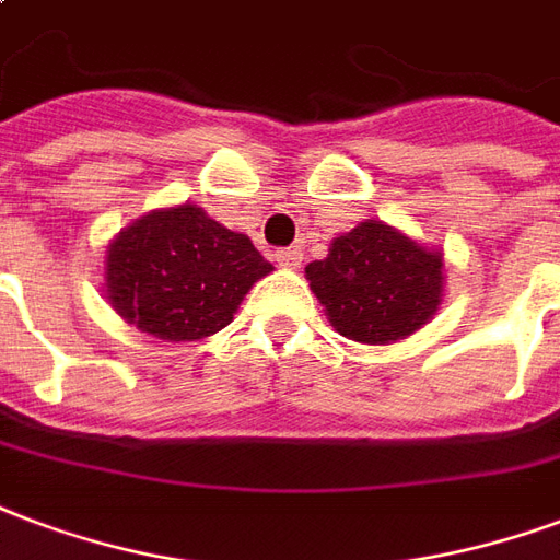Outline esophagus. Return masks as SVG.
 <instances>
[{
    "instance_id": "esophagus-1",
    "label": "esophagus",
    "mask_w": 560,
    "mask_h": 560,
    "mask_svg": "<svg viewBox=\"0 0 560 560\" xmlns=\"http://www.w3.org/2000/svg\"><path fill=\"white\" fill-rule=\"evenodd\" d=\"M276 260H279V267L284 269H296L302 264V248H281L279 255H276Z\"/></svg>"
}]
</instances>
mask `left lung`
<instances>
[{"label": "left lung", "instance_id": "1", "mask_svg": "<svg viewBox=\"0 0 560 560\" xmlns=\"http://www.w3.org/2000/svg\"><path fill=\"white\" fill-rule=\"evenodd\" d=\"M442 252L424 248L380 219L332 240L329 255L305 267L335 329L359 343H392L418 332L445 291Z\"/></svg>", "mask_w": 560, "mask_h": 560}]
</instances>
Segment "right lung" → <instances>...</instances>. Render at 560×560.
Listing matches in <instances>:
<instances>
[{
  "mask_svg": "<svg viewBox=\"0 0 560 560\" xmlns=\"http://www.w3.org/2000/svg\"><path fill=\"white\" fill-rule=\"evenodd\" d=\"M272 272L246 234L198 205L151 210L106 248V300L160 341H198L225 329L258 279Z\"/></svg>",
  "mask_w": 560,
  "mask_h": 560,
  "instance_id": "add662e5",
  "label": "right lung"
}]
</instances>
